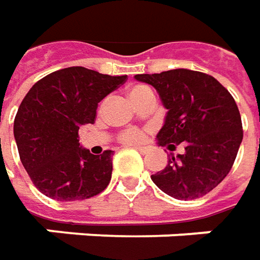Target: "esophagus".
<instances>
[{
  "label": "esophagus",
  "instance_id": "esophagus-1",
  "mask_svg": "<svg viewBox=\"0 0 260 260\" xmlns=\"http://www.w3.org/2000/svg\"><path fill=\"white\" fill-rule=\"evenodd\" d=\"M134 148H135L137 151H139L141 154H147L148 151H149V147H139V145H135Z\"/></svg>",
  "mask_w": 260,
  "mask_h": 260
}]
</instances>
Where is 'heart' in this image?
Returning <instances> with one entry per match:
<instances>
[{
  "instance_id": "b5f03b06",
  "label": "heart",
  "mask_w": 260,
  "mask_h": 260,
  "mask_svg": "<svg viewBox=\"0 0 260 260\" xmlns=\"http://www.w3.org/2000/svg\"><path fill=\"white\" fill-rule=\"evenodd\" d=\"M128 94H129V99L132 101L134 105H137L138 102H141L145 96L148 94H152V90L148 87V86L144 85H137L132 86L129 90H128ZM142 138V132L137 128H131V129L125 131L121 134V141L125 142V144H137L138 141H141Z\"/></svg>"
}]
</instances>
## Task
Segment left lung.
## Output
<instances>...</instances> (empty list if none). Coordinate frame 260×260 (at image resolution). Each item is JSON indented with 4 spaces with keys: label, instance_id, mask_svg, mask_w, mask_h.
I'll list each match as a JSON object with an SVG mask.
<instances>
[{
    "label": "left lung",
    "instance_id": "1",
    "mask_svg": "<svg viewBox=\"0 0 260 260\" xmlns=\"http://www.w3.org/2000/svg\"><path fill=\"white\" fill-rule=\"evenodd\" d=\"M134 77L152 86L167 109L158 145H184L183 154H171L166 168L151 180L177 200L210 192L229 174L243 139L233 96L213 76L188 69Z\"/></svg>",
    "mask_w": 260,
    "mask_h": 260
}]
</instances>
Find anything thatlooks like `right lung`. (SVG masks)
I'll list each match as a JSON object with an SVG mask.
<instances>
[{
	"instance_id": "add662e5",
	"label": "right lung",
	"mask_w": 260,
	"mask_h": 260,
	"mask_svg": "<svg viewBox=\"0 0 260 260\" xmlns=\"http://www.w3.org/2000/svg\"><path fill=\"white\" fill-rule=\"evenodd\" d=\"M126 79L75 66L43 77L25 94L14 138L25 171L44 196L77 202L108 187L113 151L90 154L79 144V129L93 123L98 103Z\"/></svg>"
}]
</instances>
